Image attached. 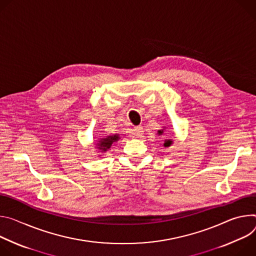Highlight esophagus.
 I'll return each instance as SVG.
<instances>
[{"mask_svg": "<svg viewBox=\"0 0 256 256\" xmlns=\"http://www.w3.org/2000/svg\"><path fill=\"white\" fill-rule=\"evenodd\" d=\"M144 128H142V126H137V127H134L133 129H132V135L134 136V137H141V135L144 134Z\"/></svg>", "mask_w": 256, "mask_h": 256, "instance_id": "obj_1", "label": "esophagus"}]
</instances>
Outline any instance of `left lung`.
Returning a JSON list of instances; mask_svg holds the SVG:
<instances>
[{
    "mask_svg": "<svg viewBox=\"0 0 256 256\" xmlns=\"http://www.w3.org/2000/svg\"><path fill=\"white\" fill-rule=\"evenodd\" d=\"M164 129H166V127H164L162 129H160V130H158V136H162L164 133ZM173 144V140L172 139H164V148H170Z\"/></svg>",
    "mask_w": 256,
    "mask_h": 256,
    "instance_id": "left-lung-1",
    "label": "left lung"
}]
</instances>
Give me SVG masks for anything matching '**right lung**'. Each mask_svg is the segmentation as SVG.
I'll use <instances>...</instances> for the list:
<instances>
[{"label":"right lung","instance_id":"right-lung-1","mask_svg":"<svg viewBox=\"0 0 256 256\" xmlns=\"http://www.w3.org/2000/svg\"><path fill=\"white\" fill-rule=\"evenodd\" d=\"M120 139V134H112L104 137H98V140H94V146L96 150H98V154H104L110 148H112V144L117 142ZM100 156V154H98Z\"/></svg>","mask_w":256,"mask_h":256}]
</instances>
